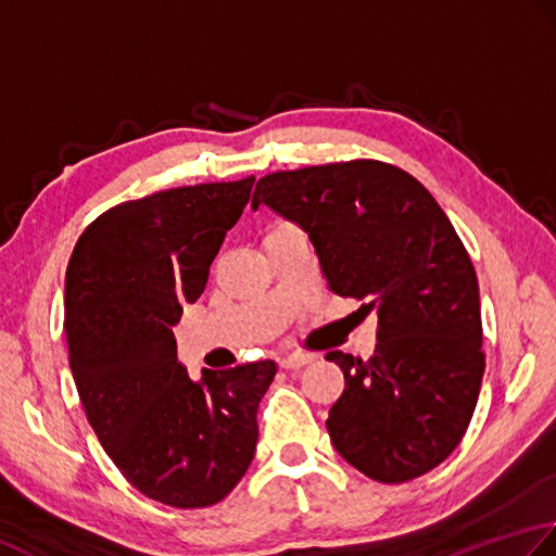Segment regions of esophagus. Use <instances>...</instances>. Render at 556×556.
<instances>
[{
  "label": "esophagus",
  "mask_w": 556,
  "mask_h": 556,
  "mask_svg": "<svg viewBox=\"0 0 556 556\" xmlns=\"http://www.w3.org/2000/svg\"><path fill=\"white\" fill-rule=\"evenodd\" d=\"M312 355H282L280 359H278V365L282 367V369H302V367H307V365H312Z\"/></svg>",
  "instance_id": "34e87169"
}]
</instances>
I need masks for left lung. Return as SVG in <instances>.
Instances as JSON below:
<instances>
[{"label": "left lung", "instance_id": "8db88e82", "mask_svg": "<svg viewBox=\"0 0 556 556\" xmlns=\"http://www.w3.org/2000/svg\"><path fill=\"white\" fill-rule=\"evenodd\" d=\"M258 206L309 235L328 288L377 312L369 359L326 355L345 374L326 420L336 451L377 482L437 468L466 434L484 374L478 276L446 213L379 161L266 175Z\"/></svg>", "mask_w": 556, "mask_h": 556}]
</instances>
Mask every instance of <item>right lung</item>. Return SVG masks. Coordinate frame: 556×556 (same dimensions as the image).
Segmentation results:
<instances>
[{"instance_id":"obj_1","label":"right lung","mask_w":556,"mask_h":556,"mask_svg":"<svg viewBox=\"0 0 556 556\" xmlns=\"http://www.w3.org/2000/svg\"><path fill=\"white\" fill-rule=\"evenodd\" d=\"M252 187L247 177L119 203L88 225L66 266L64 331L88 422L124 478L167 506L218 504L256 451L276 362L201 369L194 381L173 333Z\"/></svg>"}]
</instances>
